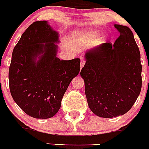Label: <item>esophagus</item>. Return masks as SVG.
<instances>
[{
  "label": "esophagus",
  "mask_w": 149,
  "mask_h": 149,
  "mask_svg": "<svg viewBox=\"0 0 149 149\" xmlns=\"http://www.w3.org/2000/svg\"><path fill=\"white\" fill-rule=\"evenodd\" d=\"M84 64H85V60H84V58H81V65H80L81 68H82L84 67Z\"/></svg>",
  "instance_id": "1"
}]
</instances>
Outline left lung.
<instances>
[{
	"mask_svg": "<svg viewBox=\"0 0 149 149\" xmlns=\"http://www.w3.org/2000/svg\"><path fill=\"white\" fill-rule=\"evenodd\" d=\"M120 36L114 45L104 43L85 53L81 71L88 104L102 118H114L130 110L141 92L139 47L127 26L115 24Z\"/></svg>",
	"mask_w": 149,
	"mask_h": 149,
	"instance_id": "1",
	"label": "left lung"
}]
</instances>
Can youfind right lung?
I'll use <instances>...</instances> for the list:
<instances>
[{"label": "right lung", "instance_id": "add662e5", "mask_svg": "<svg viewBox=\"0 0 149 149\" xmlns=\"http://www.w3.org/2000/svg\"><path fill=\"white\" fill-rule=\"evenodd\" d=\"M58 33L46 21H35L21 35L9 68L14 101L31 117L46 119L61 108L69 84L80 71V59L56 57Z\"/></svg>", "mask_w": 149, "mask_h": 149}]
</instances>
